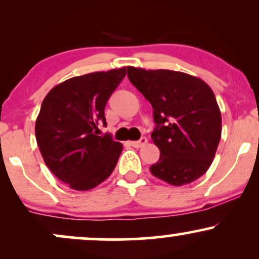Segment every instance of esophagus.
<instances>
[{
    "mask_svg": "<svg viewBox=\"0 0 259 259\" xmlns=\"http://www.w3.org/2000/svg\"><path fill=\"white\" fill-rule=\"evenodd\" d=\"M146 144H147V139L146 138H141L139 140V141H132V142H130V145H132V146L135 147V148H140V147L145 146Z\"/></svg>",
    "mask_w": 259,
    "mask_h": 259,
    "instance_id": "1",
    "label": "esophagus"
}]
</instances>
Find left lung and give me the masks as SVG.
Returning <instances> with one entry per match:
<instances>
[{
  "mask_svg": "<svg viewBox=\"0 0 259 259\" xmlns=\"http://www.w3.org/2000/svg\"><path fill=\"white\" fill-rule=\"evenodd\" d=\"M127 78L153 108L151 134L159 148L152 175L174 186L202 177L214 159L222 115L212 89L203 80L174 70L127 67Z\"/></svg>",
  "mask_w": 259,
  "mask_h": 259,
  "instance_id": "8db88e82",
  "label": "left lung"
}]
</instances>
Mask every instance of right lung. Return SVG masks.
I'll use <instances>...</instances> for the list:
<instances>
[{"label": "right lung", "mask_w": 259, "mask_h": 259, "mask_svg": "<svg viewBox=\"0 0 259 259\" xmlns=\"http://www.w3.org/2000/svg\"><path fill=\"white\" fill-rule=\"evenodd\" d=\"M126 68L74 76L46 95L35 123L41 156L59 180L78 191L103 183L117 165L123 145L99 136L105 107Z\"/></svg>", "instance_id": "obj_1"}]
</instances>
